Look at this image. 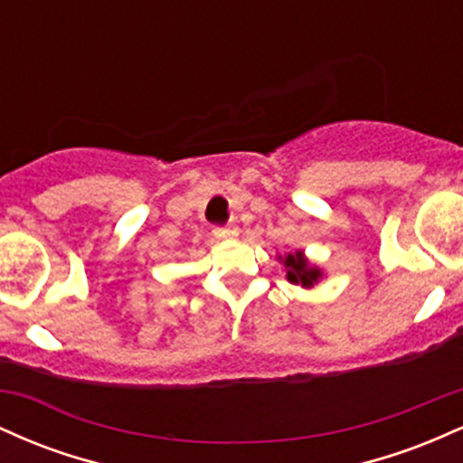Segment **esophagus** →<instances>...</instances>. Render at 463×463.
<instances>
[{"mask_svg": "<svg viewBox=\"0 0 463 463\" xmlns=\"http://www.w3.org/2000/svg\"><path fill=\"white\" fill-rule=\"evenodd\" d=\"M215 237H220V239H235V237H239V228L235 224L224 226V228H215Z\"/></svg>", "mask_w": 463, "mask_h": 463, "instance_id": "34e87169", "label": "esophagus"}]
</instances>
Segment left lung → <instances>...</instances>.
I'll return each mask as SVG.
<instances>
[{
  "mask_svg": "<svg viewBox=\"0 0 463 463\" xmlns=\"http://www.w3.org/2000/svg\"><path fill=\"white\" fill-rule=\"evenodd\" d=\"M279 261L285 265V279L291 285H300L302 289H313L324 279V272L307 259L305 250H296V252L279 257Z\"/></svg>",
  "mask_w": 463,
  "mask_h": 463,
  "instance_id": "1",
  "label": "left lung"
}]
</instances>
